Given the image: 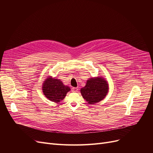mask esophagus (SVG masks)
Segmentation results:
<instances>
[{
  "instance_id": "esophagus-1",
  "label": "esophagus",
  "mask_w": 153,
  "mask_h": 153,
  "mask_svg": "<svg viewBox=\"0 0 153 153\" xmlns=\"http://www.w3.org/2000/svg\"><path fill=\"white\" fill-rule=\"evenodd\" d=\"M78 91H79V88L78 87H72V92H77Z\"/></svg>"
}]
</instances>
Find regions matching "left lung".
<instances>
[{"instance_id":"left-lung-1","label":"left lung","mask_w":153,"mask_h":153,"mask_svg":"<svg viewBox=\"0 0 153 153\" xmlns=\"http://www.w3.org/2000/svg\"><path fill=\"white\" fill-rule=\"evenodd\" d=\"M108 92V84L102 77H92L87 80L85 87L81 88L83 98L89 104H94L103 100Z\"/></svg>"}]
</instances>
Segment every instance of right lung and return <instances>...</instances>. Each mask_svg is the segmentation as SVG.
Returning a JSON list of instances; mask_svg holds the SVG:
<instances>
[{"mask_svg":"<svg viewBox=\"0 0 153 153\" xmlns=\"http://www.w3.org/2000/svg\"><path fill=\"white\" fill-rule=\"evenodd\" d=\"M42 90L48 99L58 103L64 99L71 89L69 87L64 85L60 79L50 76L44 81Z\"/></svg>","mask_w":153,"mask_h":153,"instance_id":"obj_1","label":"right lung"}]
</instances>
